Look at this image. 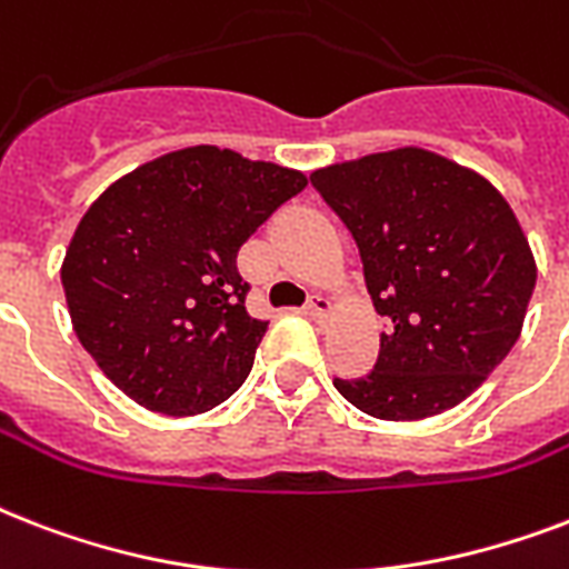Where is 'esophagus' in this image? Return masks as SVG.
<instances>
[{
  "instance_id": "esophagus-1",
  "label": "esophagus",
  "mask_w": 569,
  "mask_h": 569,
  "mask_svg": "<svg viewBox=\"0 0 569 569\" xmlns=\"http://www.w3.org/2000/svg\"><path fill=\"white\" fill-rule=\"evenodd\" d=\"M330 307H333V301H330V298H325V295H312L310 301H307V312H310L312 319H321V316H328Z\"/></svg>"
}]
</instances>
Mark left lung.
Here are the masks:
<instances>
[{
	"instance_id": "8db88e82",
	"label": "left lung",
	"mask_w": 569,
	"mask_h": 569,
	"mask_svg": "<svg viewBox=\"0 0 569 569\" xmlns=\"http://www.w3.org/2000/svg\"><path fill=\"white\" fill-rule=\"evenodd\" d=\"M346 221L389 319L366 378H333L363 413L428 419L472 396L520 339L538 266L517 214L463 164L398 147L310 173Z\"/></svg>"
}]
</instances>
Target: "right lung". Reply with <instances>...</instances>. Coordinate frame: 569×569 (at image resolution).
I'll use <instances>...</instances> for the list:
<instances>
[{
    "mask_svg": "<svg viewBox=\"0 0 569 569\" xmlns=\"http://www.w3.org/2000/svg\"><path fill=\"white\" fill-rule=\"evenodd\" d=\"M301 171L200 144L111 182L61 266L79 342L147 410L194 416L244 383L268 321L244 307L236 257Z\"/></svg>",
    "mask_w": 569,
    "mask_h": 569,
    "instance_id": "add662e5",
    "label": "right lung"
}]
</instances>
